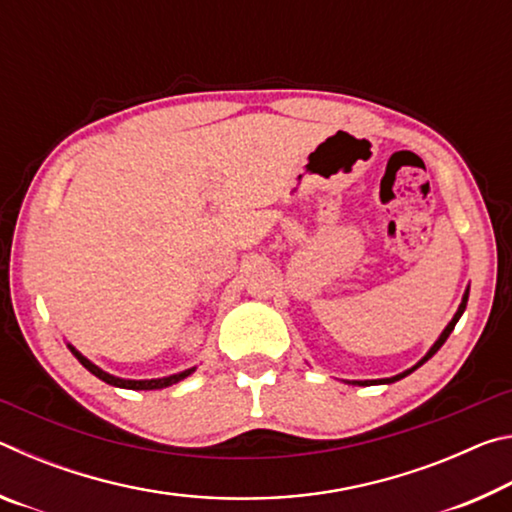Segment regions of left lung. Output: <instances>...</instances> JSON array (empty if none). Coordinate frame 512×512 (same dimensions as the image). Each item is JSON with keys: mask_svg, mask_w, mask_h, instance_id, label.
<instances>
[{"mask_svg": "<svg viewBox=\"0 0 512 512\" xmlns=\"http://www.w3.org/2000/svg\"><path fill=\"white\" fill-rule=\"evenodd\" d=\"M467 296H470V291H467L465 293V298H463V302H461V307H458V311H456V316L452 318V323H449L447 327H445V332L443 334H440V339L436 341V343H433V348L427 352V357H424L420 363H418V366H413L411 370H406V372H402V375H395V377H391V379H379V381H350V384H357V386H368V384H391V381H397V379H402V377H406V375H411V372L415 370V368H420L422 366V363L424 361H429L431 357H433V354H436L440 348H443V343L447 341V336L449 334H452V329L456 327V323H458V318H461L463 316V311H465V305H467Z\"/></svg>", "mask_w": 512, "mask_h": 512, "instance_id": "1", "label": "left lung"}]
</instances>
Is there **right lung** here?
I'll use <instances>...</instances> for the list:
<instances>
[{
  "mask_svg": "<svg viewBox=\"0 0 512 512\" xmlns=\"http://www.w3.org/2000/svg\"><path fill=\"white\" fill-rule=\"evenodd\" d=\"M69 350L74 352V357L79 359L85 368H88L94 377H99L101 381H106V384H110V386H119V388H131V391H160V388H167V386H171V384H178L180 379H185V377H189L192 375L194 370H185V372H180V375H171V377H164V379H146V381H133V379H119V377H112V375H108V372H103L101 368H97L94 366V363H90L88 359L83 357V354H79L76 352L72 345H69Z\"/></svg>",
  "mask_w": 512,
  "mask_h": 512,
  "instance_id": "obj_1",
  "label": "right lung"
}]
</instances>
